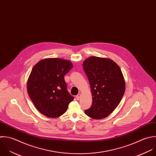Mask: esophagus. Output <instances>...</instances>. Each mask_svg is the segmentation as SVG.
<instances>
[{
  "label": "esophagus",
  "instance_id": "esophagus-1",
  "mask_svg": "<svg viewBox=\"0 0 156 156\" xmlns=\"http://www.w3.org/2000/svg\"><path fill=\"white\" fill-rule=\"evenodd\" d=\"M80 96H81V94H78L76 96V100H80Z\"/></svg>",
  "mask_w": 156,
  "mask_h": 156
}]
</instances>
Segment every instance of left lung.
Wrapping results in <instances>:
<instances>
[{
    "label": "left lung",
    "instance_id": "8db88e82",
    "mask_svg": "<svg viewBox=\"0 0 156 156\" xmlns=\"http://www.w3.org/2000/svg\"><path fill=\"white\" fill-rule=\"evenodd\" d=\"M92 95V105L84 111L94 119L107 117L117 107L125 92L119 66L109 58L90 56L83 64Z\"/></svg>",
    "mask_w": 156,
    "mask_h": 156
}]
</instances>
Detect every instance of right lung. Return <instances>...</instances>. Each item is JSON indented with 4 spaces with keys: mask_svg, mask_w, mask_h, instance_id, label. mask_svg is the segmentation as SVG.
<instances>
[{
    "mask_svg": "<svg viewBox=\"0 0 156 156\" xmlns=\"http://www.w3.org/2000/svg\"><path fill=\"white\" fill-rule=\"evenodd\" d=\"M73 67L70 61L47 58L32 69L27 81V92L37 109L50 118L66 112L74 97L67 90L64 75Z\"/></svg>",
    "mask_w": 156,
    "mask_h": 156,
    "instance_id": "add662e5",
    "label": "right lung"
}]
</instances>
